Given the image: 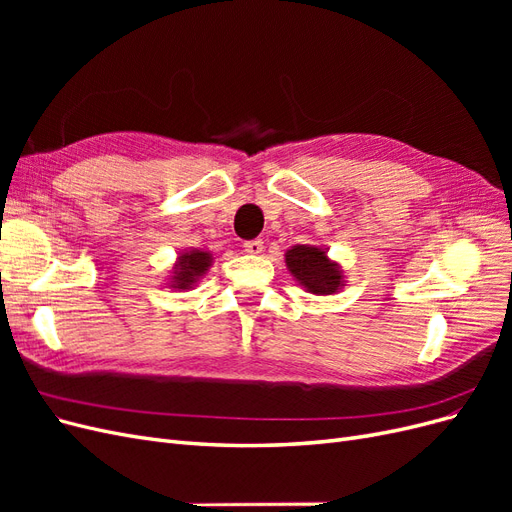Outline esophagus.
Masks as SVG:
<instances>
[{
	"instance_id": "obj_1",
	"label": "esophagus",
	"mask_w": 512,
	"mask_h": 512,
	"mask_svg": "<svg viewBox=\"0 0 512 512\" xmlns=\"http://www.w3.org/2000/svg\"><path fill=\"white\" fill-rule=\"evenodd\" d=\"M243 247H245V252H247V254H252V256H256V254H260L262 250H265V245H262V241H260V239L245 241V243H243Z\"/></svg>"
}]
</instances>
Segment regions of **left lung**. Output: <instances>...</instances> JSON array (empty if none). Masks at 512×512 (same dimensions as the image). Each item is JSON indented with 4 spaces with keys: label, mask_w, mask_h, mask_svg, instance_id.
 Instances as JSON below:
<instances>
[{
    "label": "left lung",
    "mask_w": 512,
    "mask_h": 512,
    "mask_svg": "<svg viewBox=\"0 0 512 512\" xmlns=\"http://www.w3.org/2000/svg\"><path fill=\"white\" fill-rule=\"evenodd\" d=\"M286 267L312 294H335L344 286V271L327 256V247L292 245L286 252Z\"/></svg>",
    "instance_id": "obj_1"
}]
</instances>
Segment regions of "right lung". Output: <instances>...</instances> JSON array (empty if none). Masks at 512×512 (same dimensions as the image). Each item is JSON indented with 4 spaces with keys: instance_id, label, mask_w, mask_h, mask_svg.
<instances>
[{
    "instance_id": "obj_1",
    "label": "right lung",
    "mask_w": 512,
    "mask_h": 512,
    "mask_svg": "<svg viewBox=\"0 0 512 512\" xmlns=\"http://www.w3.org/2000/svg\"><path fill=\"white\" fill-rule=\"evenodd\" d=\"M213 262V254L205 250L181 252L173 267V275L168 277V286L175 290H192L200 277H203Z\"/></svg>"
}]
</instances>
